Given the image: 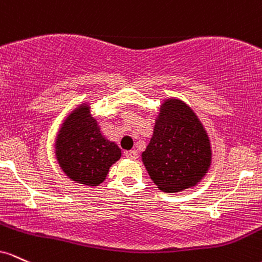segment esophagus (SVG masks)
<instances>
[{"label":"esophagus","mask_w":262,"mask_h":262,"mask_svg":"<svg viewBox=\"0 0 262 262\" xmlns=\"http://www.w3.org/2000/svg\"><path fill=\"white\" fill-rule=\"evenodd\" d=\"M123 155H125L126 158H130V160H137V152L135 151V149H132V151H126Z\"/></svg>","instance_id":"34e87169"}]
</instances>
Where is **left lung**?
Returning a JSON list of instances; mask_svg holds the SVG:
<instances>
[{
	"label": "left lung",
	"instance_id": "8db88e82",
	"mask_svg": "<svg viewBox=\"0 0 262 262\" xmlns=\"http://www.w3.org/2000/svg\"><path fill=\"white\" fill-rule=\"evenodd\" d=\"M142 162L163 192H181L202 181L211 163L210 141L186 102L164 100L151 141L142 152Z\"/></svg>",
	"mask_w": 262,
	"mask_h": 262
}]
</instances>
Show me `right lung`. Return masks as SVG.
Masks as SVG:
<instances>
[{"label": "right lung", "mask_w": 262, "mask_h": 262, "mask_svg": "<svg viewBox=\"0 0 262 262\" xmlns=\"http://www.w3.org/2000/svg\"><path fill=\"white\" fill-rule=\"evenodd\" d=\"M55 156L72 181L98 186L121 157V149L102 136L98 122L90 115V106L81 104L61 123L55 140Z\"/></svg>", "instance_id": "obj_1"}]
</instances>
